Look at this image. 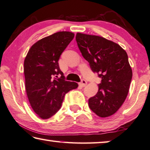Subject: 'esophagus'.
Segmentation results:
<instances>
[{"label":"esophagus","mask_w":150,"mask_h":150,"mask_svg":"<svg viewBox=\"0 0 150 150\" xmlns=\"http://www.w3.org/2000/svg\"><path fill=\"white\" fill-rule=\"evenodd\" d=\"M86 84H87V82L85 80H82V81H81V82L79 84V85L81 86H82V87L86 86Z\"/></svg>","instance_id":"1"}]
</instances>
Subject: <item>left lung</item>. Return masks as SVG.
<instances>
[{"label":"left lung","instance_id":"left-lung-1","mask_svg":"<svg viewBox=\"0 0 150 150\" xmlns=\"http://www.w3.org/2000/svg\"><path fill=\"white\" fill-rule=\"evenodd\" d=\"M76 40L83 57L102 78L88 106L98 116H112L126 100L131 83L132 70L127 53L117 43L100 36L78 33Z\"/></svg>","mask_w":150,"mask_h":150}]
</instances>
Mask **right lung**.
I'll list each match as a JSON object with an SVG mask.
<instances>
[{"label":"right lung","mask_w":150,"mask_h":150,"mask_svg":"<svg viewBox=\"0 0 150 150\" xmlns=\"http://www.w3.org/2000/svg\"><path fill=\"white\" fill-rule=\"evenodd\" d=\"M74 37L73 33L60 31L42 38L31 46L24 59L27 97L34 112L41 119L54 116L60 108L64 95L78 86L64 80L58 62ZM59 73L61 76L57 79Z\"/></svg>","instance_id":"add662e5"}]
</instances>
